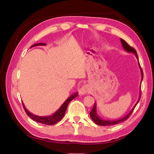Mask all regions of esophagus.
<instances>
[{
  "label": "esophagus",
  "instance_id": "34e87169",
  "mask_svg": "<svg viewBox=\"0 0 154 154\" xmlns=\"http://www.w3.org/2000/svg\"><path fill=\"white\" fill-rule=\"evenodd\" d=\"M88 91H89V88H88V87L87 85H83L79 89V93L80 95H83V94H87Z\"/></svg>",
  "mask_w": 154,
  "mask_h": 154
}]
</instances>
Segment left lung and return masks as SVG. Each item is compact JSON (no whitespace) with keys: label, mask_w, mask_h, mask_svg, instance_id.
<instances>
[{"label":"left lung","mask_w":154,"mask_h":154,"mask_svg":"<svg viewBox=\"0 0 154 154\" xmlns=\"http://www.w3.org/2000/svg\"><path fill=\"white\" fill-rule=\"evenodd\" d=\"M120 42H121V44H122V45L124 50L127 52H129V53H133L134 54H135L136 58L138 59V55H137L136 51L134 50V49L132 47L130 46V45L128 44L124 40H122V39H120ZM138 65H139V67L140 69V71H141V74H142V79H141V83H142L143 75L142 69L141 67H140L139 61H138ZM140 97H141V91L140 92L138 100V101H137V103L135 104V105L134 106V107L132 108V109L130 111V112L126 116L121 118V119H120L115 120H103L102 119H100V118L99 116V115H98L97 113V106H96L95 103H94V106L93 107V109L91 110V112H90V116L91 119H92V120L94 121V123H96L97 124H98V125H100V126H112V125H115V124H119L120 122H124V121H125L126 120L128 119V117L131 115V114L133 112L134 109H135L136 104L138 103L139 100H140Z\"/></svg>","instance_id":"8db88e82"}]
</instances>
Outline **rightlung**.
Returning a JSON list of instances; mask_svg holds the SVG:
<instances>
[{
  "mask_svg": "<svg viewBox=\"0 0 154 154\" xmlns=\"http://www.w3.org/2000/svg\"><path fill=\"white\" fill-rule=\"evenodd\" d=\"M46 44H44V43H40V44H34L33 45H32L31 48L34 47V46H38V45H45ZM78 96V92L75 93L74 94H71V95L68 98V99L65 101V102L63 103V104L60 107L56 112H54L53 114L50 116H37L35 115V114L31 113L30 112L26 109V108L25 107L24 103L22 102L23 106H24V109L25 112H26L27 115L31 118L32 120H34L36 122L39 123H42V124H47V125H54V124H57L58 122L63 119V117L65 115V111H66L67 107L68 106L69 103L71 101L74 99L75 97H77Z\"/></svg>",
  "mask_w": 154,
  "mask_h": 154,
  "instance_id": "add662e5",
  "label": "right lung"
}]
</instances>
